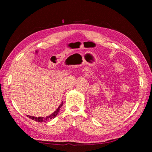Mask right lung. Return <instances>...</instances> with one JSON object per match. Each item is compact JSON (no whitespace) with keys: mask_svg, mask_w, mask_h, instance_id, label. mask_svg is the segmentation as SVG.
Segmentation results:
<instances>
[{"mask_svg":"<svg viewBox=\"0 0 152 152\" xmlns=\"http://www.w3.org/2000/svg\"><path fill=\"white\" fill-rule=\"evenodd\" d=\"M63 105V102H61V104L59 106V107L57 109H56V111L52 113V114L49 115V116L46 117H32V116H29V115H27V117L30 118V119H31L32 120H34L35 121H37V122H46V121H50L51 119H53V118H55L56 117V115H58V113L60 111V108L61 107V106Z\"/></svg>","mask_w":152,"mask_h":152,"instance_id":"obj_1","label":"right lung"}]
</instances>
